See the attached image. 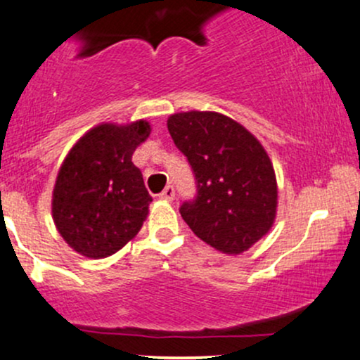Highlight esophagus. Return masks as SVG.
Here are the masks:
<instances>
[{
  "mask_svg": "<svg viewBox=\"0 0 360 360\" xmlns=\"http://www.w3.org/2000/svg\"><path fill=\"white\" fill-rule=\"evenodd\" d=\"M174 195H176V191H174V188L169 184V186H165V190L162 191L158 196H160L162 200H169L170 202V200H174Z\"/></svg>",
  "mask_w": 360,
  "mask_h": 360,
  "instance_id": "esophagus-1",
  "label": "esophagus"
}]
</instances>
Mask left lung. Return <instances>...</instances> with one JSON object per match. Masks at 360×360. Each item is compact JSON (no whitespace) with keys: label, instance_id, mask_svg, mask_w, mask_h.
Returning <instances> with one entry per match:
<instances>
[{"label":"left lung","instance_id":"obj_1","mask_svg":"<svg viewBox=\"0 0 360 360\" xmlns=\"http://www.w3.org/2000/svg\"><path fill=\"white\" fill-rule=\"evenodd\" d=\"M167 127L196 183L195 198L179 207L181 217L219 252L243 253L276 217L278 186L266 150L222 113H174Z\"/></svg>","mask_w":360,"mask_h":360}]
</instances>
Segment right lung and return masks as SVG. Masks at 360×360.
<instances>
[{"label":"right lung","instance_id":"right-lung-1","mask_svg":"<svg viewBox=\"0 0 360 360\" xmlns=\"http://www.w3.org/2000/svg\"><path fill=\"white\" fill-rule=\"evenodd\" d=\"M150 136L145 120L100 124L69 151L53 190V221L63 240L89 259L119 252L138 234L151 202L134 150Z\"/></svg>","mask_w":360,"mask_h":360}]
</instances>
